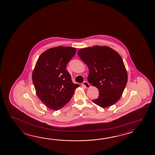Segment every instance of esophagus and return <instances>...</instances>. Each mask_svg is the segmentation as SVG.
Returning <instances> with one entry per match:
<instances>
[{"instance_id":"1","label":"esophagus","mask_w":155,"mask_h":155,"mask_svg":"<svg viewBox=\"0 0 155 155\" xmlns=\"http://www.w3.org/2000/svg\"><path fill=\"white\" fill-rule=\"evenodd\" d=\"M82 85H84L85 87H86V88H88L90 87V84H89V83L87 81H85L84 82H83Z\"/></svg>"}]
</instances>
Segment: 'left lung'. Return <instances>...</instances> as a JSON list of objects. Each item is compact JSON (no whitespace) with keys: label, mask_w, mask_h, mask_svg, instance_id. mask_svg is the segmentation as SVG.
<instances>
[{"label":"left lung","mask_w":155,"mask_h":155,"mask_svg":"<svg viewBox=\"0 0 155 155\" xmlns=\"http://www.w3.org/2000/svg\"><path fill=\"white\" fill-rule=\"evenodd\" d=\"M80 58L89 69L88 82L99 96L92 101L101 107L110 106L120 99L127 84V74L120 55L106 46L80 49Z\"/></svg>","instance_id":"1"}]
</instances>
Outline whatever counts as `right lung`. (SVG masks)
Listing matches in <instances>:
<instances>
[{
    "instance_id": "1",
    "label": "right lung",
    "mask_w": 155,
    "mask_h": 155,
    "mask_svg": "<svg viewBox=\"0 0 155 155\" xmlns=\"http://www.w3.org/2000/svg\"><path fill=\"white\" fill-rule=\"evenodd\" d=\"M75 48L57 47L41 55L32 73L37 95L46 106L58 110L70 101L79 85L73 83L66 70L68 63L75 54Z\"/></svg>"
}]
</instances>
